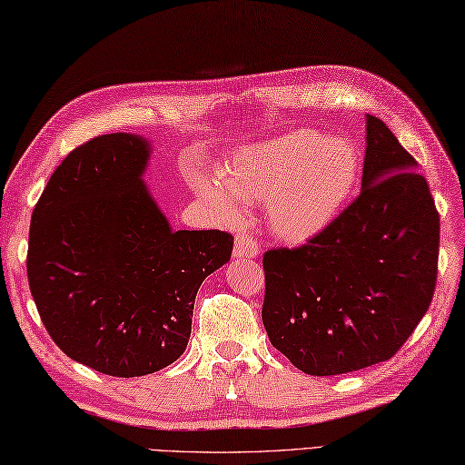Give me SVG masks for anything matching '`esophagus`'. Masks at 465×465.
Instances as JSON below:
<instances>
[{"label": "esophagus", "mask_w": 465, "mask_h": 465, "mask_svg": "<svg viewBox=\"0 0 465 465\" xmlns=\"http://www.w3.org/2000/svg\"><path fill=\"white\" fill-rule=\"evenodd\" d=\"M258 253H260V245L252 238V235L248 233L235 235V243H233L235 258H255Z\"/></svg>", "instance_id": "34e87169"}]
</instances>
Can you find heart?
<instances>
[{
    "label": "heart",
    "instance_id": "heart-1",
    "mask_svg": "<svg viewBox=\"0 0 465 465\" xmlns=\"http://www.w3.org/2000/svg\"><path fill=\"white\" fill-rule=\"evenodd\" d=\"M360 155L343 140L315 130H295L242 147L222 167V182L193 180L195 192L223 217H238L242 200L268 202L272 232L302 243L335 222L358 190Z\"/></svg>",
    "mask_w": 465,
    "mask_h": 465
}]
</instances>
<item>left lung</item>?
Listing matches in <instances>:
<instances>
[{
  "label": "left lung",
  "instance_id": "left-lung-1",
  "mask_svg": "<svg viewBox=\"0 0 465 465\" xmlns=\"http://www.w3.org/2000/svg\"><path fill=\"white\" fill-rule=\"evenodd\" d=\"M365 134L361 193L308 243L263 253V328L310 375L390 360L436 290L440 213L426 177L378 117Z\"/></svg>",
  "mask_w": 465,
  "mask_h": 465
}]
</instances>
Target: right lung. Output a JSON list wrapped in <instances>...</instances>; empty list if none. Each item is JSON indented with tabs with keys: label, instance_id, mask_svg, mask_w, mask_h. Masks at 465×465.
<instances>
[{
	"label": "right lung",
	"instance_id": "obj_1",
	"mask_svg": "<svg viewBox=\"0 0 465 465\" xmlns=\"http://www.w3.org/2000/svg\"><path fill=\"white\" fill-rule=\"evenodd\" d=\"M150 143L107 134L75 147L34 207L27 280L69 358L115 378L185 351L195 293L232 258V233L173 232L142 180Z\"/></svg>",
	"mask_w": 465,
	"mask_h": 465
}]
</instances>
